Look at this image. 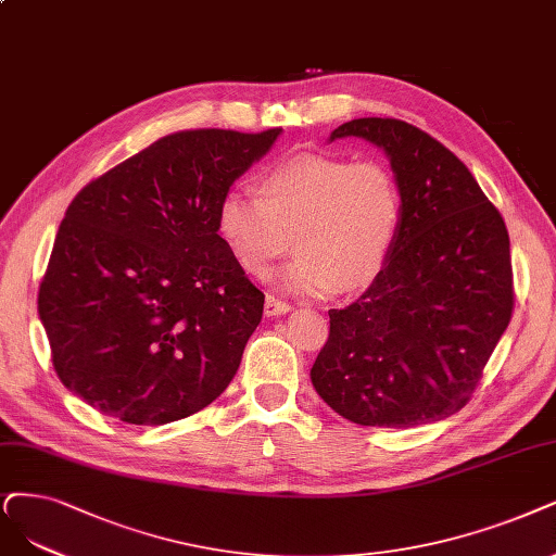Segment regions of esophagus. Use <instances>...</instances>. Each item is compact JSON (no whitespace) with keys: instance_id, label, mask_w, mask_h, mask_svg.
<instances>
[{"instance_id":"esophagus-1","label":"esophagus","mask_w":556,"mask_h":556,"mask_svg":"<svg viewBox=\"0 0 556 556\" xmlns=\"http://www.w3.org/2000/svg\"><path fill=\"white\" fill-rule=\"evenodd\" d=\"M286 312H291V304L286 300H279L275 295L265 298V316H281Z\"/></svg>"}]
</instances>
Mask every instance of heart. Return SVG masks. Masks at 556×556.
I'll return each instance as SVG.
<instances>
[{"label":"heart","mask_w":556,"mask_h":556,"mask_svg":"<svg viewBox=\"0 0 556 556\" xmlns=\"http://www.w3.org/2000/svg\"><path fill=\"white\" fill-rule=\"evenodd\" d=\"M403 219L389 164L320 153L273 162L258 194L231 190L217 205V233L247 275L265 277L295 242L300 256L281 277L295 293L364 289L392 258Z\"/></svg>","instance_id":"1"}]
</instances>
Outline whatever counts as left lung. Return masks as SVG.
Returning <instances> with one entry per match:
<instances>
[{
  "mask_svg": "<svg viewBox=\"0 0 556 556\" xmlns=\"http://www.w3.org/2000/svg\"><path fill=\"white\" fill-rule=\"evenodd\" d=\"M364 137L392 160L405 219L384 270L343 309L312 382L359 426L415 428L463 409L513 316L508 231L475 176L401 118H353L330 139Z\"/></svg>",
  "mask_w": 556,
  "mask_h": 556,
  "instance_id": "8db88e82",
  "label": "left lung"
}]
</instances>
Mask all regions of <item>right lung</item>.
Segmentation results:
<instances>
[{"mask_svg": "<svg viewBox=\"0 0 556 556\" xmlns=\"http://www.w3.org/2000/svg\"><path fill=\"white\" fill-rule=\"evenodd\" d=\"M281 128L178 130L71 201L38 314L52 366L100 415L162 426L233 380L265 295L217 233V205Z\"/></svg>", "mask_w": 556, "mask_h": 556, "instance_id": "add662e5", "label": "right lung"}]
</instances>
